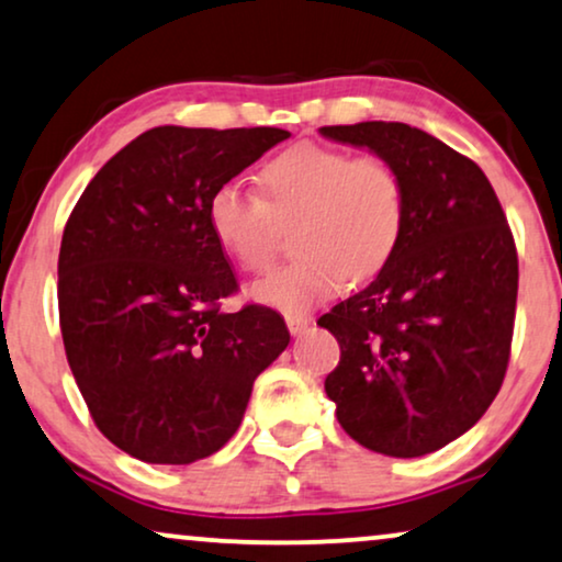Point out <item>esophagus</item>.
<instances>
[{
	"label": "esophagus",
	"mask_w": 562,
	"mask_h": 562,
	"mask_svg": "<svg viewBox=\"0 0 562 562\" xmlns=\"http://www.w3.org/2000/svg\"><path fill=\"white\" fill-rule=\"evenodd\" d=\"M285 321H288L290 334H303L305 328L311 326V316H305V313H288Z\"/></svg>",
	"instance_id": "1"
}]
</instances>
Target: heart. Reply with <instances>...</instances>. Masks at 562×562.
<instances>
[{"instance_id":"1","label":"heart","mask_w":562,"mask_h":562,"mask_svg":"<svg viewBox=\"0 0 562 562\" xmlns=\"http://www.w3.org/2000/svg\"><path fill=\"white\" fill-rule=\"evenodd\" d=\"M408 200L398 167L380 154L301 144L259 171V198L223 184L207 203L215 241L246 272H265L280 249V228L295 223L293 265L251 288L254 301L297 313L383 269L406 231Z\"/></svg>"}]
</instances>
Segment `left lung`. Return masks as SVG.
Masks as SVG:
<instances>
[{"mask_svg":"<svg viewBox=\"0 0 562 562\" xmlns=\"http://www.w3.org/2000/svg\"><path fill=\"white\" fill-rule=\"evenodd\" d=\"M321 136L398 167L406 231L375 280L318 318L341 357L336 418L387 458H422L477 424L504 383L519 259L488 177L406 123L326 125Z\"/></svg>","mask_w":562,"mask_h":562,"instance_id":"obj_1","label":"left lung"}]
</instances>
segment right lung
Listing matches in <instances>:
<instances>
[{
	"label": "right lung",
	"instance_id": "1",
	"mask_svg": "<svg viewBox=\"0 0 562 562\" xmlns=\"http://www.w3.org/2000/svg\"><path fill=\"white\" fill-rule=\"evenodd\" d=\"M290 138L159 125L97 171L64 228L58 316L97 429L131 458L190 465L241 426L254 380L290 344L265 305L223 313L236 277L207 223L213 192Z\"/></svg>",
	"mask_w": 562,
	"mask_h": 562
}]
</instances>
